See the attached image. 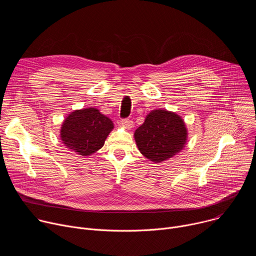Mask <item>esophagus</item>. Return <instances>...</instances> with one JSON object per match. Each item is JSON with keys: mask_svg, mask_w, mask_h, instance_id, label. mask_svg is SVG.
Returning a JSON list of instances; mask_svg holds the SVG:
<instances>
[{"mask_svg": "<svg viewBox=\"0 0 256 256\" xmlns=\"http://www.w3.org/2000/svg\"><path fill=\"white\" fill-rule=\"evenodd\" d=\"M122 126H124L126 128H132V122L130 118H124L122 120Z\"/></svg>", "mask_w": 256, "mask_h": 256, "instance_id": "esophagus-1", "label": "esophagus"}]
</instances>
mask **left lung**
I'll return each instance as SVG.
<instances>
[{"label":"left lung","mask_w":256,"mask_h":256,"mask_svg":"<svg viewBox=\"0 0 256 256\" xmlns=\"http://www.w3.org/2000/svg\"><path fill=\"white\" fill-rule=\"evenodd\" d=\"M188 130L184 122L174 112L156 109L146 116L134 132L140 152L155 163L165 161L184 148Z\"/></svg>","instance_id":"left-lung-1"}]
</instances>
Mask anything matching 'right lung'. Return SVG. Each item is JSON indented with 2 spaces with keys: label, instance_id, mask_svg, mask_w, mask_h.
<instances>
[{
  "label": "right lung",
  "instance_id": "right-lung-1",
  "mask_svg": "<svg viewBox=\"0 0 256 256\" xmlns=\"http://www.w3.org/2000/svg\"><path fill=\"white\" fill-rule=\"evenodd\" d=\"M114 122L96 108L72 112L62 122L60 138L66 147L81 156H89L103 147Z\"/></svg>",
  "mask_w": 256,
  "mask_h": 256
}]
</instances>
